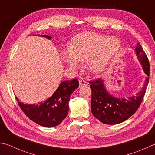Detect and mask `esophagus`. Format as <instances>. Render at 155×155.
Masks as SVG:
<instances>
[{"label":"esophagus","instance_id":"34e87169","mask_svg":"<svg viewBox=\"0 0 155 155\" xmlns=\"http://www.w3.org/2000/svg\"><path fill=\"white\" fill-rule=\"evenodd\" d=\"M79 84H80L81 86H84V85H87V83H86V81L83 79V78H80V79H79Z\"/></svg>","mask_w":155,"mask_h":155}]
</instances>
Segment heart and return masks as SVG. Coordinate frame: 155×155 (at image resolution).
Returning <instances> with one entry per match:
<instances>
[{
	"mask_svg": "<svg viewBox=\"0 0 155 155\" xmlns=\"http://www.w3.org/2000/svg\"><path fill=\"white\" fill-rule=\"evenodd\" d=\"M120 47L119 38L95 32H84L77 35L68 45V50L62 51V58L67 65L77 68L78 61H86L87 70L100 73Z\"/></svg>",
	"mask_w": 155,
	"mask_h": 155,
	"instance_id": "1",
	"label": "heart"
}]
</instances>
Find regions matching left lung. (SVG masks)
Here are the masks:
<instances>
[{"mask_svg": "<svg viewBox=\"0 0 155 155\" xmlns=\"http://www.w3.org/2000/svg\"><path fill=\"white\" fill-rule=\"evenodd\" d=\"M136 55L148 77L142 89L136 95L119 98L111 95L105 88L104 81L98 78L90 81L91 89V110L94 116L104 124L115 125L128 119L138 109L142 102L149 81L150 64L141 45L137 43L135 49Z\"/></svg>", "mask_w": 155, "mask_h": 155, "instance_id": "left-lung-1", "label": "left lung"}]
</instances>
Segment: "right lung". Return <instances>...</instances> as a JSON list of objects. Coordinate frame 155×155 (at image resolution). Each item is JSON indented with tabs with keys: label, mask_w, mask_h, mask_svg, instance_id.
<instances>
[{
	"label": "right lung",
	"mask_w": 155,
	"mask_h": 155,
	"mask_svg": "<svg viewBox=\"0 0 155 155\" xmlns=\"http://www.w3.org/2000/svg\"><path fill=\"white\" fill-rule=\"evenodd\" d=\"M42 36L51 38L47 35ZM78 86L79 83L77 78L63 81L51 97L37 104H24L16 96L15 98L22 111L30 120L43 127H53L60 125L67 116L70 95Z\"/></svg>",
	"instance_id": "1"
}]
</instances>
